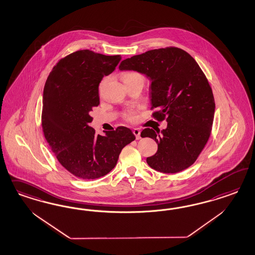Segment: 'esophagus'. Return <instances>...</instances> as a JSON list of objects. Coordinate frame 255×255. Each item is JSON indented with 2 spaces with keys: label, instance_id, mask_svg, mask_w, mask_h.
<instances>
[{
  "label": "esophagus",
  "instance_id": "esophagus-1",
  "mask_svg": "<svg viewBox=\"0 0 255 255\" xmlns=\"http://www.w3.org/2000/svg\"><path fill=\"white\" fill-rule=\"evenodd\" d=\"M132 132H133V134L135 135V138L137 139V140L141 138V136H140V130H139V129L134 128V129L132 130Z\"/></svg>",
  "mask_w": 255,
  "mask_h": 255
}]
</instances>
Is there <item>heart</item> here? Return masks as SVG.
I'll return each instance as SVG.
<instances>
[{"label": "heart", "mask_w": 255, "mask_h": 255, "mask_svg": "<svg viewBox=\"0 0 255 255\" xmlns=\"http://www.w3.org/2000/svg\"><path fill=\"white\" fill-rule=\"evenodd\" d=\"M122 78H123L124 82L130 81V80H134V79H142V80H144L143 77H142L139 73H136V72H127V73H124ZM102 86H103V83L101 84V88H102ZM124 118H125L128 122L133 123V122L136 121L137 116H136V114H135L134 111L130 110V111H127V112L124 114Z\"/></svg>", "instance_id": "heart-1"}]
</instances>
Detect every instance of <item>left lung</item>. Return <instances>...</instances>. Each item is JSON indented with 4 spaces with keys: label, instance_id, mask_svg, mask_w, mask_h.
Here are the masks:
<instances>
[{
    "label": "left lung",
    "instance_id": "left-lung-1",
    "mask_svg": "<svg viewBox=\"0 0 255 255\" xmlns=\"http://www.w3.org/2000/svg\"><path fill=\"white\" fill-rule=\"evenodd\" d=\"M120 70H133L150 80L152 117L166 120V129L146 128L142 137L154 139L158 150L147 164L159 172L174 174L190 167L209 140L215 101L208 78L185 50L168 46L148 50L121 62Z\"/></svg>",
    "mask_w": 255,
    "mask_h": 255
}]
</instances>
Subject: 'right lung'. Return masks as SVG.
Returning <instances> with one entry per match:
<instances>
[{
    "label": "right lung",
    "mask_w": 255,
    "mask_h": 255,
    "mask_svg": "<svg viewBox=\"0 0 255 255\" xmlns=\"http://www.w3.org/2000/svg\"><path fill=\"white\" fill-rule=\"evenodd\" d=\"M122 60L89 49L67 55L56 63L43 93L42 128L46 142L62 166L82 179L106 176L116 166L119 155L135 139L124 126L96 134L90 126L91 111L98 107V87Z\"/></svg>",
    "instance_id": "add662e5"
}]
</instances>
